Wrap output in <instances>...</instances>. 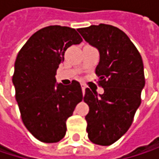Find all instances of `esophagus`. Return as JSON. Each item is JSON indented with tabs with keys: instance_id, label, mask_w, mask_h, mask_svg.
<instances>
[{
	"instance_id": "34e87169",
	"label": "esophagus",
	"mask_w": 159,
	"mask_h": 159,
	"mask_svg": "<svg viewBox=\"0 0 159 159\" xmlns=\"http://www.w3.org/2000/svg\"><path fill=\"white\" fill-rule=\"evenodd\" d=\"M81 87H82L83 94L84 95V91H85V89H86V85H85V84H81Z\"/></svg>"
}]
</instances>
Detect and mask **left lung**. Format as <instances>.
Wrapping results in <instances>:
<instances>
[{
    "mask_svg": "<svg viewBox=\"0 0 159 159\" xmlns=\"http://www.w3.org/2000/svg\"><path fill=\"white\" fill-rule=\"evenodd\" d=\"M77 31L99 52L96 74L104 88L102 95L85 89L88 138L96 144L111 145L128 131L141 104L145 84L142 57L128 36L113 25L100 24Z\"/></svg>",
    "mask_w": 159,
    "mask_h": 159,
    "instance_id": "obj_1",
    "label": "left lung"
}]
</instances>
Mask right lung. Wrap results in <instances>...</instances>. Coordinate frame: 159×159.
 <instances>
[{"label":"right lung","instance_id":"obj_1","mask_svg":"<svg viewBox=\"0 0 159 159\" xmlns=\"http://www.w3.org/2000/svg\"><path fill=\"white\" fill-rule=\"evenodd\" d=\"M83 41L75 28L49 25L33 34L18 52L13 84L22 120L38 140L57 143L66 134V120L82 101L80 84H57L55 75L65 50Z\"/></svg>","mask_w":159,"mask_h":159}]
</instances>
